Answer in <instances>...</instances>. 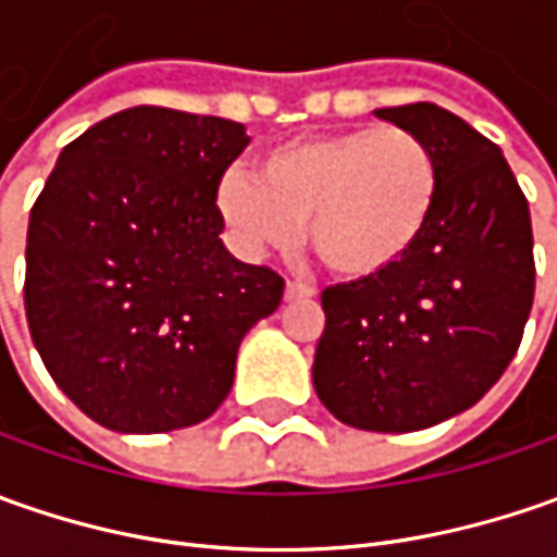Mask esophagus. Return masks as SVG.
<instances>
[{
	"label": "esophagus",
	"mask_w": 557,
	"mask_h": 557,
	"mask_svg": "<svg viewBox=\"0 0 557 557\" xmlns=\"http://www.w3.org/2000/svg\"><path fill=\"white\" fill-rule=\"evenodd\" d=\"M315 290L310 285H300V282H288L285 285V300H304V297H312Z\"/></svg>",
	"instance_id": "1"
}]
</instances>
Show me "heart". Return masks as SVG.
Wrapping results in <instances>:
<instances>
[{
  "label": "heart",
  "instance_id": "heart-1",
  "mask_svg": "<svg viewBox=\"0 0 557 557\" xmlns=\"http://www.w3.org/2000/svg\"><path fill=\"white\" fill-rule=\"evenodd\" d=\"M437 201V154L399 126L282 141L257 161V180L232 170L216 191L245 250L290 245L307 223L312 253L347 282L394 269L428 232Z\"/></svg>",
  "mask_w": 557,
  "mask_h": 557
}]
</instances>
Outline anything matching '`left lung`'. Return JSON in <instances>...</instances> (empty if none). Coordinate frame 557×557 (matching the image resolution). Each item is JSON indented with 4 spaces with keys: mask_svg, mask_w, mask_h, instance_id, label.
<instances>
[{
    "mask_svg": "<svg viewBox=\"0 0 557 557\" xmlns=\"http://www.w3.org/2000/svg\"><path fill=\"white\" fill-rule=\"evenodd\" d=\"M431 145L440 201L394 269L322 290L312 387L337 421L406 434L471 409L518 354L533 307V228L503 148L431 101L377 108Z\"/></svg>",
    "mask_w": 557,
    "mask_h": 557,
    "instance_id": "obj_1",
    "label": "left lung"
}]
</instances>
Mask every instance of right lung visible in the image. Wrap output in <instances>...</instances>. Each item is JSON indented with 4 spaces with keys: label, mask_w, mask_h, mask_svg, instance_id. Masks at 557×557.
Here are the masks:
<instances>
[{
    "label": "right lung",
    "mask_w": 557,
    "mask_h": 557,
    "mask_svg": "<svg viewBox=\"0 0 557 557\" xmlns=\"http://www.w3.org/2000/svg\"><path fill=\"white\" fill-rule=\"evenodd\" d=\"M245 123L126 108L54 163L27 225L24 307L54 384L120 434L210 418L285 282L225 250L220 180Z\"/></svg>",
    "instance_id": "obj_1"
}]
</instances>
